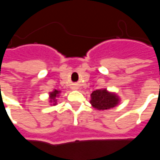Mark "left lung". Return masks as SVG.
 <instances>
[{
  "instance_id": "left-lung-1",
  "label": "left lung",
  "mask_w": 160,
  "mask_h": 160,
  "mask_svg": "<svg viewBox=\"0 0 160 160\" xmlns=\"http://www.w3.org/2000/svg\"><path fill=\"white\" fill-rule=\"evenodd\" d=\"M91 98L92 105L99 111L113 108L119 103V98L115 93L109 92L106 89L93 91L91 94Z\"/></svg>"
}]
</instances>
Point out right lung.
Masks as SVG:
<instances>
[{
    "instance_id": "1",
    "label": "right lung",
    "mask_w": 160,
    "mask_h": 160,
    "mask_svg": "<svg viewBox=\"0 0 160 160\" xmlns=\"http://www.w3.org/2000/svg\"><path fill=\"white\" fill-rule=\"evenodd\" d=\"M60 93V91L57 90H54L52 92H50L49 93V99H50V102H53V105H56V98L58 97L59 96Z\"/></svg>"
}]
</instances>
